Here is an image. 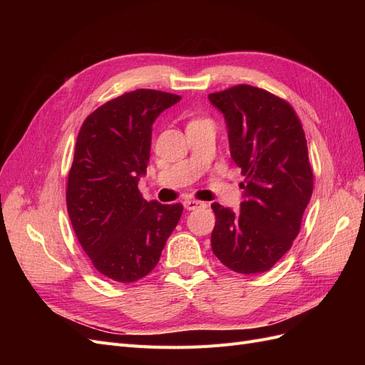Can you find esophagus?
<instances>
[{
	"instance_id": "esophagus-1",
	"label": "esophagus",
	"mask_w": 365,
	"mask_h": 365,
	"mask_svg": "<svg viewBox=\"0 0 365 365\" xmlns=\"http://www.w3.org/2000/svg\"><path fill=\"white\" fill-rule=\"evenodd\" d=\"M182 204H184L185 210H196V208L205 207V204L202 201H197V200H185Z\"/></svg>"
}]
</instances>
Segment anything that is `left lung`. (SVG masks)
Wrapping results in <instances>:
<instances>
[{"label": "left lung", "instance_id": "left-lung-1", "mask_svg": "<svg viewBox=\"0 0 365 365\" xmlns=\"http://www.w3.org/2000/svg\"><path fill=\"white\" fill-rule=\"evenodd\" d=\"M208 101L225 118L231 158L245 176L237 213L212 204V250L231 271L260 274L292 247L311 201L304 130L288 102L256 86L236 85Z\"/></svg>", "mask_w": 365, "mask_h": 365}]
</instances>
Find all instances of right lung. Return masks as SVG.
I'll return each instance as SVG.
<instances>
[{
	"label": "right lung",
	"instance_id": "1",
	"mask_svg": "<svg viewBox=\"0 0 365 365\" xmlns=\"http://www.w3.org/2000/svg\"><path fill=\"white\" fill-rule=\"evenodd\" d=\"M180 96L135 90L97 108L77 135L67 208L77 240L105 277L132 283L157 267L181 204L148 202L138 190L152 125Z\"/></svg>",
	"mask_w": 365,
	"mask_h": 365
}]
</instances>
